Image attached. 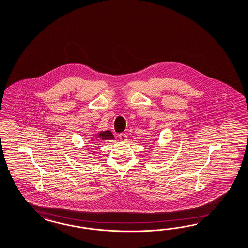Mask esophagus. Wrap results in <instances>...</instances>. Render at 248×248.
I'll return each instance as SVG.
<instances>
[{
  "label": "esophagus",
  "mask_w": 248,
  "mask_h": 248,
  "mask_svg": "<svg viewBox=\"0 0 248 248\" xmlns=\"http://www.w3.org/2000/svg\"><path fill=\"white\" fill-rule=\"evenodd\" d=\"M119 138H120L121 141H125L127 140V135L125 134H119Z\"/></svg>",
  "instance_id": "1"
}]
</instances>
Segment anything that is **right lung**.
I'll list each match as a JSON object with an SVG mask.
<instances>
[{
	"label": "right lung",
	"mask_w": 248,
	"mask_h": 248,
	"mask_svg": "<svg viewBox=\"0 0 248 248\" xmlns=\"http://www.w3.org/2000/svg\"><path fill=\"white\" fill-rule=\"evenodd\" d=\"M111 139H114V136L109 130H107L105 132L102 131L98 134H95V139H94L95 141H92V140H94V138H91V141L96 142V140H111ZM93 142H91V143H93Z\"/></svg>",
	"instance_id": "1"
}]
</instances>
